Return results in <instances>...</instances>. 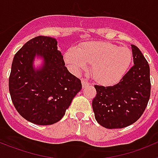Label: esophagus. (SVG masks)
Segmentation results:
<instances>
[{"label":"esophagus","mask_w":158,"mask_h":158,"mask_svg":"<svg viewBox=\"0 0 158 158\" xmlns=\"http://www.w3.org/2000/svg\"><path fill=\"white\" fill-rule=\"evenodd\" d=\"M82 87L83 88H85L87 87V86L89 85V83L88 81H82Z\"/></svg>","instance_id":"1"}]
</instances>
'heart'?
I'll return each mask as SVG.
<instances>
[{
  "instance_id": "heart-1",
  "label": "heart",
  "mask_w": 158,
  "mask_h": 158,
  "mask_svg": "<svg viewBox=\"0 0 158 158\" xmlns=\"http://www.w3.org/2000/svg\"><path fill=\"white\" fill-rule=\"evenodd\" d=\"M64 58L75 74L86 70L88 63L92 64L95 81L103 85H112L126 73L132 61V53L127 47H118L108 42H89L78 49H69Z\"/></svg>"
}]
</instances>
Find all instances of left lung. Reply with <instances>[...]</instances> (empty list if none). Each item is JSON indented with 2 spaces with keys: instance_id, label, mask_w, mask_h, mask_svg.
I'll use <instances>...</instances> for the list:
<instances>
[{
  "instance_id": "1",
  "label": "left lung",
  "mask_w": 158,
  "mask_h": 158,
  "mask_svg": "<svg viewBox=\"0 0 158 158\" xmlns=\"http://www.w3.org/2000/svg\"><path fill=\"white\" fill-rule=\"evenodd\" d=\"M134 64L120 81L112 86L95 85L93 100L96 120L107 129L123 128L136 122L150 96V66L136 46L131 45Z\"/></svg>"
}]
</instances>
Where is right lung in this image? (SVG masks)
I'll list each match as a JSON object with an SVG mask.
<instances>
[{
	"label": "right lung",
	"instance_id": "1",
	"mask_svg": "<svg viewBox=\"0 0 158 158\" xmlns=\"http://www.w3.org/2000/svg\"><path fill=\"white\" fill-rule=\"evenodd\" d=\"M54 38L37 36L15 54L8 81L11 99L26 120L37 125H51L64 116L74 96L81 89L80 79L65 66ZM40 56L41 67L34 66Z\"/></svg>",
	"mask_w": 158,
	"mask_h": 158
}]
</instances>
